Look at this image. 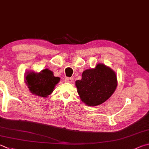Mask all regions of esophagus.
Wrapping results in <instances>:
<instances>
[{"mask_svg":"<svg viewBox=\"0 0 149 149\" xmlns=\"http://www.w3.org/2000/svg\"><path fill=\"white\" fill-rule=\"evenodd\" d=\"M65 82L66 83H72L73 81V78L72 77H66L65 78Z\"/></svg>","mask_w":149,"mask_h":149,"instance_id":"34e87169","label":"esophagus"}]
</instances>
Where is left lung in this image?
I'll return each mask as SVG.
<instances>
[{
	"label": "left lung",
	"instance_id": "1",
	"mask_svg": "<svg viewBox=\"0 0 149 149\" xmlns=\"http://www.w3.org/2000/svg\"><path fill=\"white\" fill-rule=\"evenodd\" d=\"M117 83L114 71L98 64L94 69L85 70L82 79L77 80L75 85L81 100L89 106H94L104 103L112 95Z\"/></svg>",
	"mask_w": 149,
	"mask_h": 149
}]
</instances>
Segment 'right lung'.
I'll return each instance as SVG.
<instances>
[{"label":"right lung","instance_id":"right-lung-1","mask_svg":"<svg viewBox=\"0 0 149 149\" xmlns=\"http://www.w3.org/2000/svg\"><path fill=\"white\" fill-rule=\"evenodd\" d=\"M25 79L30 91L36 96L42 97H47L49 95L60 81V78L54 76L53 72L48 69L42 70L39 74L29 73Z\"/></svg>","mask_w":149,"mask_h":149}]
</instances>
